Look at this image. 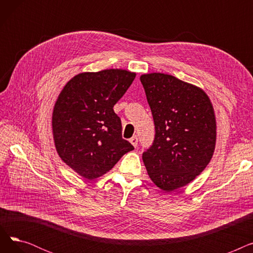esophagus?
<instances>
[{
  "mask_svg": "<svg viewBox=\"0 0 253 253\" xmlns=\"http://www.w3.org/2000/svg\"><path fill=\"white\" fill-rule=\"evenodd\" d=\"M129 141H130V143L133 145L134 148H136L137 147V143H138V139H137V136H133V137H131L130 139H129Z\"/></svg>",
  "mask_w": 253,
  "mask_h": 253,
  "instance_id": "esophagus-1",
  "label": "esophagus"
}]
</instances>
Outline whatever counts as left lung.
Wrapping results in <instances>:
<instances>
[{"label":"left lung","mask_w":253,"mask_h":253,"mask_svg":"<svg viewBox=\"0 0 253 253\" xmlns=\"http://www.w3.org/2000/svg\"><path fill=\"white\" fill-rule=\"evenodd\" d=\"M156 135L142 154L158 188L172 192L192 182L206 168L216 143L214 109L206 92L163 73L140 76Z\"/></svg>","instance_id":"left-lung-1"}]
</instances>
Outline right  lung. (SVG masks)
Segmentation results:
<instances>
[{"instance_id":"add662e5","label":"right lung","mask_w":253,"mask_h":253,"mask_svg":"<svg viewBox=\"0 0 253 253\" xmlns=\"http://www.w3.org/2000/svg\"><path fill=\"white\" fill-rule=\"evenodd\" d=\"M121 69L85 72L64 85L52 113V133L61 160L87 180L109 172L133 145L122 138L113 108L135 79Z\"/></svg>"}]
</instances>
